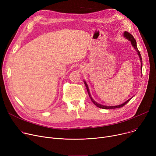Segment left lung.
<instances>
[{
  "label": "left lung",
  "instance_id": "obj_1",
  "mask_svg": "<svg viewBox=\"0 0 156 156\" xmlns=\"http://www.w3.org/2000/svg\"><path fill=\"white\" fill-rule=\"evenodd\" d=\"M123 36L125 37H126L129 41H130L132 46H133L135 49H136V51H137V54H138V55H139V56L140 62H141V69H142V58H141V55H140V52H139V51L138 50V48H137V43H136V39H134V37H133V36H132L131 34H130L129 33L127 32V31H126V32H124V33H123ZM84 83H85V86H86V88H87V91H88V95H89V97H90V98L91 101H92L93 103H94V104H95L97 107H99V108H103V109H111V108H120V107H123L124 105H125L126 104V103H127L131 100V98H132V97L131 98L129 99L127 101H126V102H124L123 103H122V104H121V105H117V106H105V105H103L100 104V103H98L97 102H96L94 100H93V99L92 98V97H91V95H90V91H89V88H88V85H87V83H86V81H84Z\"/></svg>",
  "mask_w": 156,
  "mask_h": 156
}]
</instances>
